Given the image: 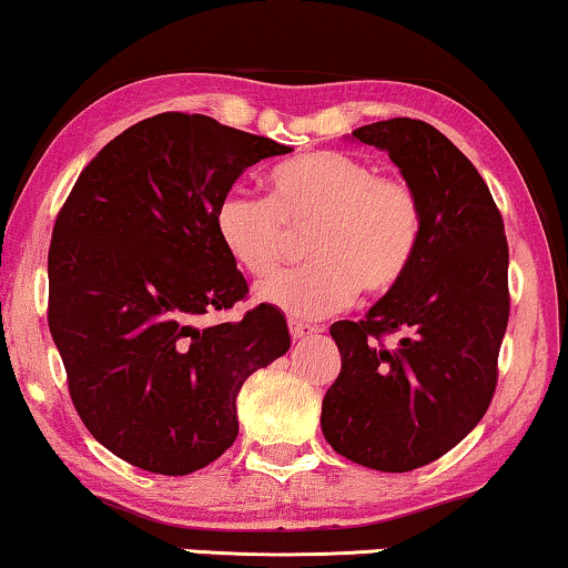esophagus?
Listing matches in <instances>:
<instances>
[{
	"label": "esophagus",
	"instance_id": "1",
	"mask_svg": "<svg viewBox=\"0 0 568 568\" xmlns=\"http://www.w3.org/2000/svg\"><path fill=\"white\" fill-rule=\"evenodd\" d=\"M290 333L294 341H302V338H310L315 336V333H321L317 325H310V323H297V321H290Z\"/></svg>",
	"mask_w": 568,
	"mask_h": 568
}]
</instances>
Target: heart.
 Returning a JSON list of instances; mask_svg holds the SVG:
<instances>
[{
    "instance_id": "b5f03b06",
    "label": "heart",
    "mask_w": 568,
    "mask_h": 568,
    "mask_svg": "<svg viewBox=\"0 0 568 568\" xmlns=\"http://www.w3.org/2000/svg\"><path fill=\"white\" fill-rule=\"evenodd\" d=\"M268 199L230 191L214 216L232 261L266 276L282 261L290 232H305L310 266L258 284L255 297L284 315L310 321L352 305L359 286L390 292L408 274L422 243L424 212L403 178L344 152H310L268 175Z\"/></svg>"
}]
</instances>
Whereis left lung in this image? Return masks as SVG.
I'll use <instances>...</instances> for the list:
<instances>
[{"mask_svg": "<svg viewBox=\"0 0 568 568\" xmlns=\"http://www.w3.org/2000/svg\"><path fill=\"white\" fill-rule=\"evenodd\" d=\"M348 139L390 154L422 201L424 227L400 284L364 321L331 325L341 372L321 426L352 463L406 473L468 437L494 398L509 247L486 181L432 123L377 121ZM385 335L396 338L383 345Z\"/></svg>", "mask_w": 568, "mask_h": 568, "instance_id": "1", "label": "left lung"}]
</instances>
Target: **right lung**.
<instances>
[{
    "label": "right lung",
    "mask_w": 568,
    "mask_h": 568,
    "mask_svg": "<svg viewBox=\"0 0 568 568\" xmlns=\"http://www.w3.org/2000/svg\"><path fill=\"white\" fill-rule=\"evenodd\" d=\"M292 146L201 113H160L108 142L57 216L49 328L74 408L105 449L189 476L237 439V395L290 352L274 307L199 328L247 294L216 237L220 201Z\"/></svg>",
    "instance_id": "right-lung-1"
}]
</instances>
